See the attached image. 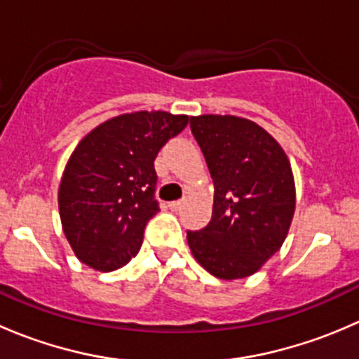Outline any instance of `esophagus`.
I'll return each mask as SVG.
<instances>
[{
  "label": "esophagus",
  "instance_id": "34e87169",
  "mask_svg": "<svg viewBox=\"0 0 359 359\" xmlns=\"http://www.w3.org/2000/svg\"><path fill=\"white\" fill-rule=\"evenodd\" d=\"M182 205H184V200H177V201L168 203V206L172 210H180V208H182Z\"/></svg>",
  "mask_w": 359,
  "mask_h": 359
}]
</instances>
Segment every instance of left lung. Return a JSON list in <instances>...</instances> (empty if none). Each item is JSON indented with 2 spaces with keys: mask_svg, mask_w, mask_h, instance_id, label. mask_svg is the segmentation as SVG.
<instances>
[{
  "mask_svg": "<svg viewBox=\"0 0 359 359\" xmlns=\"http://www.w3.org/2000/svg\"><path fill=\"white\" fill-rule=\"evenodd\" d=\"M213 187L208 226L187 231L194 259L220 280L257 273L283 245L295 212V182L280 144L238 116L191 118Z\"/></svg>",
  "mask_w": 359,
  "mask_h": 359,
  "instance_id": "obj_1",
  "label": "left lung"
}]
</instances>
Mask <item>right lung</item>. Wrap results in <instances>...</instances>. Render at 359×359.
I'll return each mask as SVG.
<instances>
[{"mask_svg": "<svg viewBox=\"0 0 359 359\" xmlns=\"http://www.w3.org/2000/svg\"><path fill=\"white\" fill-rule=\"evenodd\" d=\"M189 118L165 111L116 116L93 128L69 158L59 187L62 229L76 257L102 273L119 269L142 247L159 212L154 159Z\"/></svg>", "mask_w": 359, "mask_h": 359, "instance_id": "right-lung-1", "label": "right lung"}]
</instances>
